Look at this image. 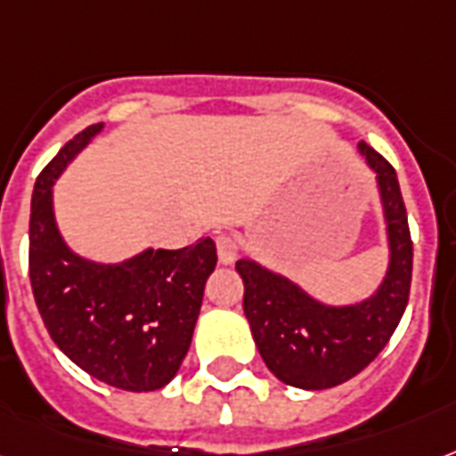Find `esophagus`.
<instances>
[{
	"mask_svg": "<svg viewBox=\"0 0 456 456\" xmlns=\"http://www.w3.org/2000/svg\"><path fill=\"white\" fill-rule=\"evenodd\" d=\"M215 246H217V258L222 265H232L239 256V243L234 236L229 234H217L215 236Z\"/></svg>",
	"mask_w": 456,
	"mask_h": 456,
	"instance_id": "34e87169",
	"label": "esophagus"
}]
</instances>
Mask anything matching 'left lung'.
Here are the masks:
<instances>
[{
  "mask_svg": "<svg viewBox=\"0 0 456 456\" xmlns=\"http://www.w3.org/2000/svg\"><path fill=\"white\" fill-rule=\"evenodd\" d=\"M375 172L390 263L380 287L359 304L330 305L297 282L251 258L236 260L243 280V313L265 366L284 385L328 390L359 375L390 342L411 289L413 246L397 172L387 159L359 143Z\"/></svg>",
  "mask_w": 456,
  "mask_h": 456,
  "instance_id": "8db88e82",
  "label": "left lung"
}]
</instances>
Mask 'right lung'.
<instances>
[{
	"label": "right lung",
	"mask_w": 456,
	"mask_h": 456,
	"mask_svg": "<svg viewBox=\"0 0 456 456\" xmlns=\"http://www.w3.org/2000/svg\"><path fill=\"white\" fill-rule=\"evenodd\" d=\"M102 131L93 124L57 152L30 200V284L59 349L86 373L126 392H152L172 380L189 352L215 241L167 251L145 248L124 263L74 253L54 220V182Z\"/></svg>",
	"instance_id": "right-lung-1"
}]
</instances>
